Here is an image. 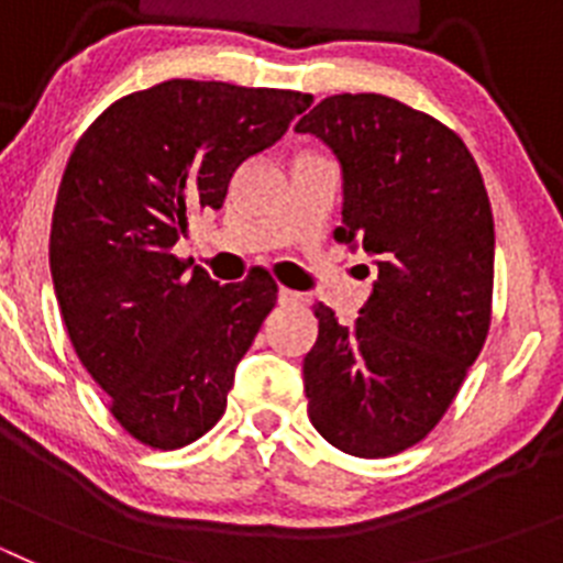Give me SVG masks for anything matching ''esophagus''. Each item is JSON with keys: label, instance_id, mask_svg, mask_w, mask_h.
I'll use <instances>...</instances> for the list:
<instances>
[{"label": "esophagus", "instance_id": "34e87169", "mask_svg": "<svg viewBox=\"0 0 563 563\" xmlns=\"http://www.w3.org/2000/svg\"><path fill=\"white\" fill-rule=\"evenodd\" d=\"M278 305L282 307H298V305H305V296L296 290H287V287H282L278 290Z\"/></svg>", "mask_w": 563, "mask_h": 563}]
</instances>
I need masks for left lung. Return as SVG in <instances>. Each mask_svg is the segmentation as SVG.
<instances>
[{
  "label": "left lung",
  "mask_w": 563,
  "mask_h": 563,
  "mask_svg": "<svg viewBox=\"0 0 563 563\" xmlns=\"http://www.w3.org/2000/svg\"><path fill=\"white\" fill-rule=\"evenodd\" d=\"M341 163L335 239L375 256L355 324L318 305L305 357L307 415L343 454L411 449L479 357L494 301V213L460 134L395 98L330 96L296 123Z\"/></svg>",
  "instance_id": "obj_1"
}]
</instances>
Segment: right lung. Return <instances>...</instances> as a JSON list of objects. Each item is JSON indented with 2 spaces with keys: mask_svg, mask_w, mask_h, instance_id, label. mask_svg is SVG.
<instances>
[{
  "mask_svg": "<svg viewBox=\"0 0 563 563\" xmlns=\"http://www.w3.org/2000/svg\"><path fill=\"white\" fill-rule=\"evenodd\" d=\"M310 103L292 89L172 78L103 109L69 154L49 228L53 287L78 361L143 445L183 449L225 415L278 287L267 271L220 287L172 251Z\"/></svg>",
  "mask_w": 563,
  "mask_h": 563,
  "instance_id": "right-lung-1",
  "label": "right lung"
}]
</instances>
